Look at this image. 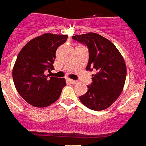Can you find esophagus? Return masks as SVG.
<instances>
[{"mask_svg": "<svg viewBox=\"0 0 146 146\" xmlns=\"http://www.w3.org/2000/svg\"><path fill=\"white\" fill-rule=\"evenodd\" d=\"M67 80L69 81V82H70V83H72V84H75V83H77V81L74 80L69 79V78H68V79H67Z\"/></svg>", "mask_w": 146, "mask_h": 146, "instance_id": "esophagus-1", "label": "esophagus"}]
</instances>
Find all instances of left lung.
<instances>
[{
    "label": "left lung",
    "mask_w": 146,
    "mask_h": 146,
    "mask_svg": "<svg viewBox=\"0 0 146 146\" xmlns=\"http://www.w3.org/2000/svg\"><path fill=\"white\" fill-rule=\"evenodd\" d=\"M72 38L84 44L89 50L86 69L95 71L88 91L80 96L89 109L104 110L113 104L123 91L126 77L124 59L116 47L108 38L96 33L76 35Z\"/></svg>",
    "instance_id": "1"
}]
</instances>
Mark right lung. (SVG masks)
<instances>
[{"label": "right lung", "instance_id": "obj_1", "mask_svg": "<svg viewBox=\"0 0 146 146\" xmlns=\"http://www.w3.org/2000/svg\"><path fill=\"white\" fill-rule=\"evenodd\" d=\"M67 38L66 35L44 33L28 42L18 54L13 80L17 92L32 106H50L59 99L66 85L64 78L51 77L50 73L56 50Z\"/></svg>", "mask_w": 146, "mask_h": 146}]
</instances>
